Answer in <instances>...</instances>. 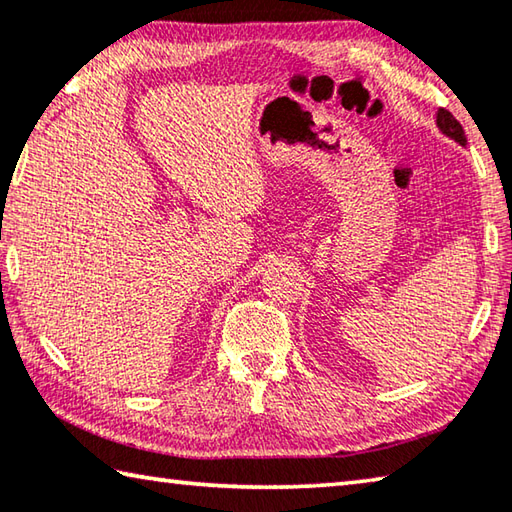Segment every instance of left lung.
Listing matches in <instances>:
<instances>
[{"instance_id":"8db88e82","label":"left lung","mask_w":512,"mask_h":512,"mask_svg":"<svg viewBox=\"0 0 512 512\" xmlns=\"http://www.w3.org/2000/svg\"><path fill=\"white\" fill-rule=\"evenodd\" d=\"M436 125H439V129H441L445 136L454 138V141H457L459 145H466L468 143L466 141V132H463L461 123L450 114L448 109H443V107L439 109V114H436Z\"/></svg>"}]
</instances>
